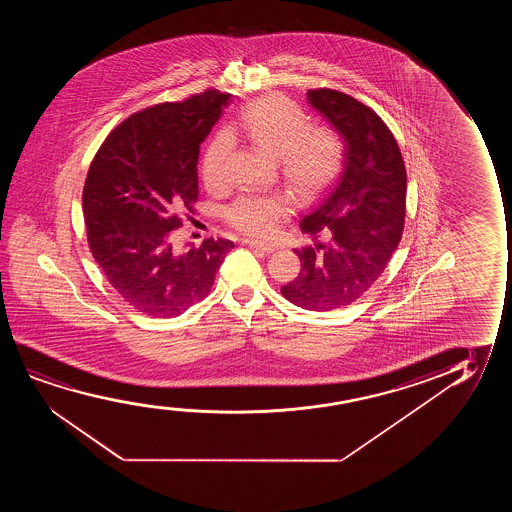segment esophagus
<instances>
[{
	"label": "esophagus",
	"instance_id": "1",
	"mask_svg": "<svg viewBox=\"0 0 512 512\" xmlns=\"http://www.w3.org/2000/svg\"><path fill=\"white\" fill-rule=\"evenodd\" d=\"M243 245L250 246V248H255V250L264 253H273L276 250L274 245H266V243H259V241H253V239H243Z\"/></svg>",
	"mask_w": 512,
	"mask_h": 512
}]
</instances>
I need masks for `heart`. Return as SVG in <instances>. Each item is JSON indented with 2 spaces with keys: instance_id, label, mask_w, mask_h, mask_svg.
<instances>
[{
  "instance_id": "1",
  "label": "heart",
  "mask_w": 512,
  "mask_h": 512,
  "mask_svg": "<svg viewBox=\"0 0 512 512\" xmlns=\"http://www.w3.org/2000/svg\"><path fill=\"white\" fill-rule=\"evenodd\" d=\"M241 127L255 147L278 159L280 175L301 201L327 189L343 168L344 140L327 124H309L306 113L281 94H267L245 106ZM234 148L229 129L211 138L201 159L204 187L217 192L227 183V164ZM285 194H243L224 210L232 229L252 238H269L290 217Z\"/></svg>"
}]
</instances>
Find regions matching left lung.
Wrapping results in <instances>:
<instances>
[{
  "instance_id": "8db88e82",
  "label": "left lung",
  "mask_w": 512,
  "mask_h": 512,
  "mask_svg": "<svg viewBox=\"0 0 512 512\" xmlns=\"http://www.w3.org/2000/svg\"><path fill=\"white\" fill-rule=\"evenodd\" d=\"M308 101L343 136V171L302 217L301 229L315 245L295 250L301 273L281 295L304 309L332 311L360 299L397 250L406 220V166L392 131L362 101L327 87L309 89Z\"/></svg>"
}]
</instances>
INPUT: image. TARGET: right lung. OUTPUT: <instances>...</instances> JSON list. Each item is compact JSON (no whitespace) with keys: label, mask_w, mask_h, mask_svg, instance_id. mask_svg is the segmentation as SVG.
<instances>
[{"label":"right lung","mask_w":512,"mask_h":512,"mask_svg":"<svg viewBox=\"0 0 512 512\" xmlns=\"http://www.w3.org/2000/svg\"><path fill=\"white\" fill-rule=\"evenodd\" d=\"M229 98L210 87L148 106L122 120L92 159L82 194L89 250L113 290L143 315L173 318L203 301L234 248L222 238L185 252L171 243L182 213H196L199 145Z\"/></svg>","instance_id":"right-lung-1"}]
</instances>
